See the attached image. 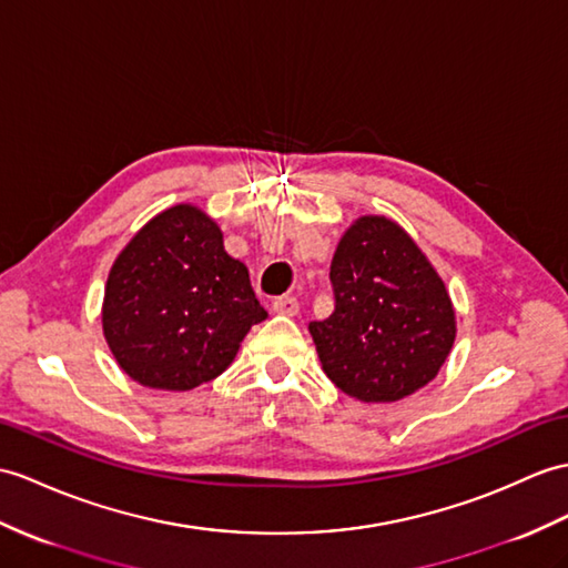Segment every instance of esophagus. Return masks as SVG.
I'll list each match as a JSON object with an SVG mask.
<instances>
[{
	"mask_svg": "<svg viewBox=\"0 0 568 568\" xmlns=\"http://www.w3.org/2000/svg\"><path fill=\"white\" fill-rule=\"evenodd\" d=\"M273 312L285 314V316H295L300 312V302L293 295H283V297H275L273 302Z\"/></svg>",
	"mask_w": 568,
	"mask_h": 568,
	"instance_id": "esophagus-1",
	"label": "esophagus"
}]
</instances>
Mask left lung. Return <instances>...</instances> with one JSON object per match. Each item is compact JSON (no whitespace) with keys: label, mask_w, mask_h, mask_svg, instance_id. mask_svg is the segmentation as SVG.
<instances>
[{"label":"left lung","mask_w":568,"mask_h":568,"mask_svg":"<svg viewBox=\"0 0 568 568\" xmlns=\"http://www.w3.org/2000/svg\"><path fill=\"white\" fill-rule=\"evenodd\" d=\"M334 312L310 322L324 373L348 397L397 402L438 375L455 344L440 275L399 224L361 217L332 261Z\"/></svg>","instance_id":"8db88e82"}]
</instances>
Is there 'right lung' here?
<instances>
[{
    "instance_id": "obj_1",
    "label": "right lung",
    "mask_w": 568,
    "mask_h": 568,
    "mask_svg": "<svg viewBox=\"0 0 568 568\" xmlns=\"http://www.w3.org/2000/svg\"><path fill=\"white\" fill-rule=\"evenodd\" d=\"M103 334L118 365L152 389L186 392L227 371L248 328L266 320L248 271L193 205L150 220L109 273Z\"/></svg>"
}]
</instances>
